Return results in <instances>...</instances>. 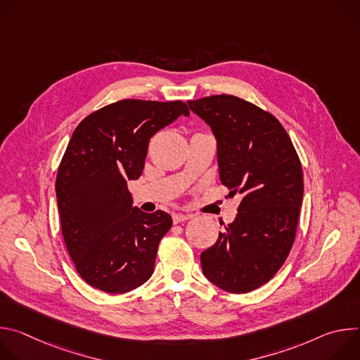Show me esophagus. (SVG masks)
Returning a JSON list of instances; mask_svg holds the SVG:
<instances>
[{"instance_id":"obj_1","label":"esophagus","mask_w":360,"mask_h":360,"mask_svg":"<svg viewBox=\"0 0 360 360\" xmlns=\"http://www.w3.org/2000/svg\"><path fill=\"white\" fill-rule=\"evenodd\" d=\"M191 218H193V215H191V214H174V217H172V219H174V224H179V222H185V221H188V219H191Z\"/></svg>"}]
</instances>
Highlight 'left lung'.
<instances>
[{
    "label": "left lung",
    "instance_id": "left-lung-1",
    "mask_svg": "<svg viewBox=\"0 0 360 360\" xmlns=\"http://www.w3.org/2000/svg\"><path fill=\"white\" fill-rule=\"evenodd\" d=\"M218 139L221 182L242 193L238 215L218 240L200 253L202 271L231 293H248L269 282L295 242L303 198L297 152L282 124L268 111L235 95L188 101Z\"/></svg>",
    "mask_w": 360,
    "mask_h": 360
}]
</instances>
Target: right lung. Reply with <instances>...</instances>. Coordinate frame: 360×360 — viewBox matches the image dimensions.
I'll return each instance as SVG.
<instances>
[{
	"label": "right lung",
	"instance_id": "obj_1",
	"mask_svg": "<svg viewBox=\"0 0 360 360\" xmlns=\"http://www.w3.org/2000/svg\"><path fill=\"white\" fill-rule=\"evenodd\" d=\"M182 114L189 115L182 101L121 99L75 128L56 191L70 258L92 288L125 293L152 276L172 218L132 207L127 182L141 176L149 138Z\"/></svg>",
	"mask_w": 360,
	"mask_h": 360
}]
</instances>
